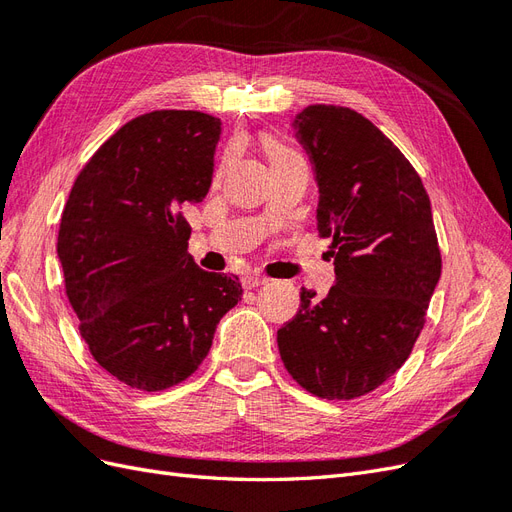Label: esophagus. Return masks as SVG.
<instances>
[{
  "mask_svg": "<svg viewBox=\"0 0 512 512\" xmlns=\"http://www.w3.org/2000/svg\"><path fill=\"white\" fill-rule=\"evenodd\" d=\"M269 284V277L265 275H245L243 277V288H258Z\"/></svg>",
  "mask_w": 512,
  "mask_h": 512,
  "instance_id": "esophagus-1",
  "label": "esophagus"
}]
</instances>
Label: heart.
<instances>
[{
  "instance_id": "1",
  "label": "heart",
  "mask_w": 512,
  "mask_h": 512,
  "mask_svg": "<svg viewBox=\"0 0 512 512\" xmlns=\"http://www.w3.org/2000/svg\"><path fill=\"white\" fill-rule=\"evenodd\" d=\"M262 145H265V151H267V156H269L271 164L284 162V160H288V158L297 156V151L290 149V147L284 145L282 141H277V138H273V136H265V141H262Z\"/></svg>"
}]
</instances>
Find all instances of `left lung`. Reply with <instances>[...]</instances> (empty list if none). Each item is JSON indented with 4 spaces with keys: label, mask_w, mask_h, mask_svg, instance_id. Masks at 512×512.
Here are the masks:
<instances>
[{
    "label": "left lung",
    "mask_w": 512,
    "mask_h": 512,
    "mask_svg": "<svg viewBox=\"0 0 512 512\" xmlns=\"http://www.w3.org/2000/svg\"><path fill=\"white\" fill-rule=\"evenodd\" d=\"M292 126L314 164L335 284L324 299L301 288L277 348L305 391L354 399L406 363L425 324L442 273L431 203L404 153L352 108L312 104Z\"/></svg>",
    "instance_id": "obj_1"
}]
</instances>
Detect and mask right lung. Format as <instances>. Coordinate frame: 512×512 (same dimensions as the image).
Wrapping results in <instances>:
<instances>
[{"instance_id": "obj_1", "label": "right lung", "mask_w": 512, "mask_h": 512, "mask_svg": "<svg viewBox=\"0 0 512 512\" xmlns=\"http://www.w3.org/2000/svg\"><path fill=\"white\" fill-rule=\"evenodd\" d=\"M222 121L153 111L128 121L76 177L57 256L94 359L138 391H164L205 361L213 333L241 301L237 275L188 254L183 209L211 188Z\"/></svg>"}]
</instances>
